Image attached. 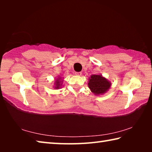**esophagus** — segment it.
I'll return each instance as SVG.
<instances>
[{"instance_id": "obj_1", "label": "esophagus", "mask_w": 152, "mask_h": 152, "mask_svg": "<svg viewBox=\"0 0 152 152\" xmlns=\"http://www.w3.org/2000/svg\"><path fill=\"white\" fill-rule=\"evenodd\" d=\"M75 74L76 76H81L82 75V72H76Z\"/></svg>"}]
</instances>
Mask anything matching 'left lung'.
Here are the masks:
<instances>
[{
	"instance_id": "left-lung-1",
	"label": "left lung",
	"mask_w": 152,
	"mask_h": 152,
	"mask_svg": "<svg viewBox=\"0 0 152 152\" xmlns=\"http://www.w3.org/2000/svg\"><path fill=\"white\" fill-rule=\"evenodd\" d=\"M88 88L95 95H102L109 91L111 86L110 81L101 74H93L88 78Z\"/></svg>"
}]
</instances>
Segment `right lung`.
<instances>
[{"label":"right lung","instance_id":"right-lung-1","mask_svg":"<svg viewBox=\"0 0 152 152\" xmlns=\"http://www.w3.org/2000/svg\"><path fill=\"white\" fill-rule=\"evenodd\" d=\"M63 81L64 79H62V78L60 76H58V78L55 80L54 83H53V85H54L53 86V88L55 89H60L61 86H62Z\"/></svg>","mask_w":152,"mask_h":152}]
</instances>
